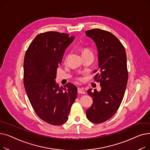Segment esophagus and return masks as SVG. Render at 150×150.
Returning a JSON list of instances; mask_svg holds the SVG:
<instances>
[{
  "instance_id": "34e87169",
  "label": "esophagus",
  "mask_w": 150,
  "mask_h": 150,
  "mask_svg": "<svg viewBox=\"0 0 150 150\" xmlns=\"http://www.w3.org/2000/svg\"><path fill=\"white\" fill-rule=\"evenodd\" d=\"M78 93H82V94H85L86 92L83 89L81 88H78Z\"/></svg>"
}]
</instances>
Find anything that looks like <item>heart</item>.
<instances>
[{
    "mask_svg": "<svg viewBox=\"0 0 150 150\" xmlns=\"http://www.w3.org/2000/svg\"><path fill=\"white\" fill-rule=\"evenodd\" d=\"M91 51L89 50V49H84L83 50V51H82V54H84V53H88V52H90ZM77 80H78L79 81H81L82 80V79L81 78H77Z\"/></svg>",
    "mask_w": 150,
    "mask_h": 150,
    "instance_id": "b5f03b06",
    "label": "heart"
}]
</instances>
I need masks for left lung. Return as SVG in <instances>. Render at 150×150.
Here are the masks:
<instances>
[{"instance_id":"left-lung-1","label":"left lung","mask_w":150,"mask_h":150,"mask_svg":"<svg viewBox=\"0 0 150 150\" xmlns=\"http://www.w3.org/2000/svg\"><path fill=\"white\" fill-rule=\"evenodd\" d=\"M85 33L97 47L99 74L94 80L101 86L100 92L88 91L93 103L86 110V117L93 123H101L115 114L123 98L128 78L127 54L120 41L109 31L95 28Z\"/></svg>"}]
</instances>
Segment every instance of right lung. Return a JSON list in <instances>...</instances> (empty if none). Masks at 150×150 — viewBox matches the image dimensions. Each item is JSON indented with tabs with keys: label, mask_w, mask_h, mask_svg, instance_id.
I'll list each match as a JSON object with an SVG mask.
<instances>
[{
	"label": "right lung",
	"mask_w": 150,
	"mask_h": 150,
	"mask_svg": "<svg viewBox=\"0 0 150 150\" xmlns=\"http://www.w3.org/2000/svg\"><path fill=\"white\" fill-rule=\"evenodd\" d=\"M74 36L57 31L38 35L30 44L23 61V84L28 98L41 119L53 125L66 123L77 97V88L68 83L59 87L57 70Z\"/></svg>",
	"instance_id": "obj_1"
}]
</instances>
